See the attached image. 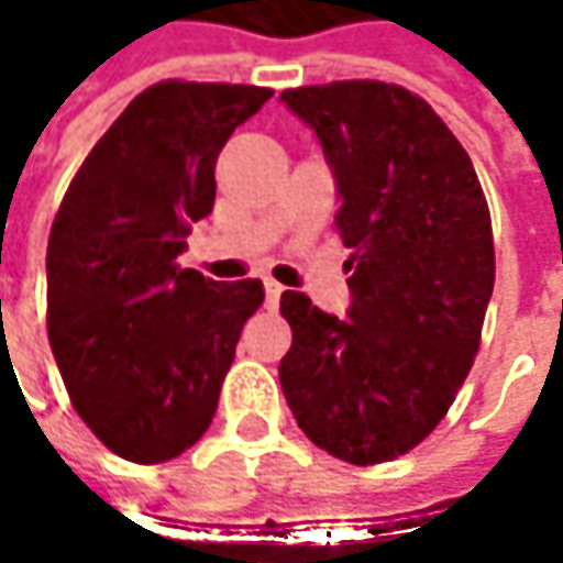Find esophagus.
Segmentation results:
<instances>
[{"mask_svg":"<svg viewBox=\"0 0 563 563\" xmlns=\"http://www.w3.org/2000/svg\"><path fill=\"white\" fill-rule=\"evenodd\" d=\"M280 296H283V286L277 280H267V299H271V302H274V306H277V302H280Z\"/></svg>","mask_w":563,"mask_h":563,"instance_id":"esophagus-1","label":"esophagus"}]
</instances>
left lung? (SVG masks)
<instances>
[{
	"mask_svg": "<svg viewBox=\"0 0 563 563\" xmlns=\"http://www.w3.org/2000/svg\"><path fill=\"white\" fill-rule=\"evenodd\" d=\"M283 103L325 150L352 251L349 319L283 292V394L319 450L388 463L433 433L476 362L496 283L489 205L460 140L407 87L332 80Z\"/></svg>",
	"mask_w": 563,
	"mask_h": 563,
	"instance_id": "1",
	"label": "left lung"
}]
</instances>
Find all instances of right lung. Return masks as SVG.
<instances>
[{
    "label": "right lung",
    "mask_w": 563,
    "mask_h": 563,
    "mask_svg": "<svg viewBox=\"0 0 563 563\" xmlns=\"http://www.w3.org/2000/svg\"><path fill=\"white\" fill-rule=\"evenodd\" d=\"M274 97L254 84L159 80L97 140L48 238V342L93 437L130 463H166L208 430L264 283L178 264L214 208L228 136Z\"/></svg>",
    "instance_id": "add662e5"
}]
</instances>
